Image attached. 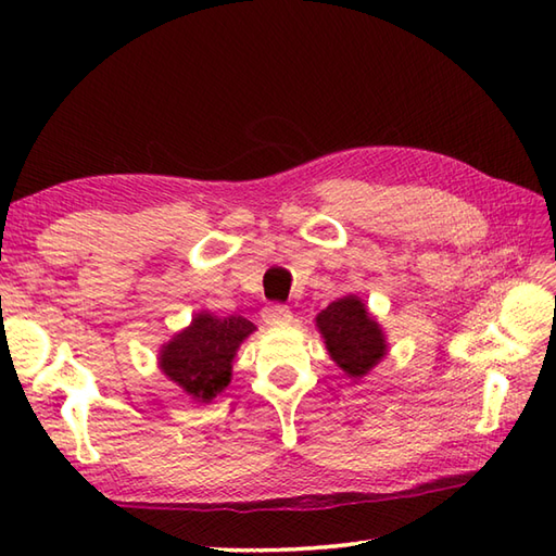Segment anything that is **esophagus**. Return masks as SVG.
Here are the masks:
<instances>
[{
  "label": "esophagus",
  "instance_id": "34e87169",
  "mask_svg": "<svg viewBox=\"0 0 556 556\" xmlns=\"http://www.w3.org/2000/svg\"><path fill=\"white\" fill-rule=\"evenodd\" d=\"M263 320L269 327H285V325H291L293 315L289 308H285V305H269V308H265L263 313Z\"/></svg>",
  "mask_w": 556,
  "mask_h": 556
}]
</instances>
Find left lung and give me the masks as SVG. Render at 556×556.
<instances>
[{"label":"left lung","instance_id":"1","mask_svg":"<svg viewBox=\"0 0 556 556\" xmlns=\"http://www.w3.org/2000/svg\"><path fill=\"white\" fill-rule=\"evenodd\" d=\"M315 327L325 339L329 358L353 382L368 375L389 353L382 325L356 293L329 303L325 311L317 313Z\"/></svg>","mask_w":556,"mask_h":556}]
</instances>
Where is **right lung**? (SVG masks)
Masks as SVG:
<instances>
[{"label":"right lung","instance_id":"add662e5","mask_svg":"<svg viewBox=\"0 0 556 556\" xmlns=\"http://www.w3.org/2000/svg\"><path fill=\"white\" fill-rule=\"evenodd\" d=\"M241 315L217 317L200 311L181 332L164 341L157 353L162 375L179 384L198 404H210L231 382L236 351L255 332Z\"/></svg>","mask_w":556,"mask_h":556}]
</instances>
